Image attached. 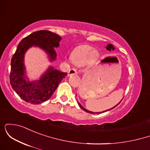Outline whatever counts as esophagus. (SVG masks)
Listing matches in <instances>:
<instances>
[{"label": "esophagus", "instance_id": "obj_1", "mask_svg": "<svg viewBox=\"0 0 150 150\" xmlns=\"http://www.w3.org/2000/svg\"><path fill=\"white\" fill-rule=\"evenodd\" d=\"M77 73V70L76 69H75V68H71L69 70V72H68V76H70V75H76Z\"/></svg>", "mask_w": 150, "mask_h": 150}]
</instances>
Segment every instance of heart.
<instances>
[{"label":"heart","instance_id":"b5f03b06","mask_svg":"<svg viewBox=\"0 0 150 150\" xmlns=\"http://www.w3.org/2000/svg\"><path fill=\"white\" fill-rule=\"evenodd\" d=\"M99 51L97 49H93L92 46L89 45H81L74 49L72 53V60L77 65H85L87 61L91 64L96 63L99 59Z\"/></svg>","mask_w":150,"mask_h":150}]
</instances>
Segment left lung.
Here are the masks:
<instances>
[{"instance_id":"obj_1","label":"left lung","mask_w":150,"mask_h":150,"mask_svg":"<svg viewBox=\"0 0 150 150\" xmlns=\"http://www.w3.org/2000/svg\"><path fill=\"white\" fill-rule=\"evenodd\" d=\"M106 50H108V51H114L115 50V48H114V46H113L112 44H108L107 46H106ZM122 101V100H121ZM119 102V103H120ZM78 103V105H79V106H80V107L82 108V110H84V111H86V112H87V113H104V112H106V111H109V110H111V109H113V108H115L116 107V106H117V105H118V104H119V103H118V104L117 105H116V106H114V107H113V108H110V109H108V110H106V111H102V112H96V113H94V112H92V111H89V110H87V109H86V108H85L83 107V106H82V105L80 104V102H77Z\"/></svg>"}]
</instances>
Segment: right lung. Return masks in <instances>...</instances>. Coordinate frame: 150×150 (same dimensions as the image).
<instances>
[{"mask_svg":"<svg viewBox=\"0 0 150 150\" xmlns=\"http://www.w3.org/2000/svg\"><path fill=\"white\" fill-rule=\"evenodd\" d=\"M61 37L48 30H40L24 38L18 44L11 60L10 82L15 92L23 100L32 104H39L47 101L56 91L66 73L59 71L52 66L43 73L39 80L30 81L26 75L25 53L32 46L44 50L50 62L56 59L55 48L59 46Z\"/></svg>","mask_w":150,"mask_h":150,"instance_id":"add662e5","label":"right lung"}]
</instances>
